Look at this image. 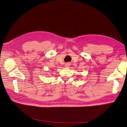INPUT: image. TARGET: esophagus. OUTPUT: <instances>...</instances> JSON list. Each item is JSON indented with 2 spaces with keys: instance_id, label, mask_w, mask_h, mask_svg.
<instances>
[{
  "instance_id": "esophagus-1",
  "label": "esophagus",
  "mask_w": 127,
  "mask_h": 127,
  "mask_svg": "<svg viewBox=\"0 0 127 127\" xmlns=\"http://www.w3.org/2000/svg\"><path fill=\"white\" fill-rule=\"evenodd\" d=\"M70 65V63H65V66L66 67V68H68V67H69Z\"/></svg>"
}]
</instances>
